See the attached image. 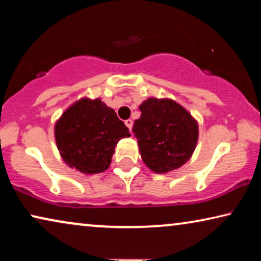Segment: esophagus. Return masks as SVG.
I'll use <instances>...</instances> for the list:
<instances>
[{
    "label": "esophagus",
    "mask_w": 261,
    "mask_h": 261,
    "mask_svg": "<svg viewBox=\"0 0 261 261\" xmlns=\"http://www.w3.org/2000/svg\"><path fill=\"white\" fill-rule=\"evenodd\" d=\"M124 124H126V126L129 128V130H132V127H133V121H132V120H126V121H124Z\"/></svg>",
    "instance_id": "esophagus-1"
}]
</instances>
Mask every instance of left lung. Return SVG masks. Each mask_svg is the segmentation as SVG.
Listing matches in <instances>:
<instances>
[{
	"label": "left lung",
	"mask_w": 261,
	"mask_h": 261,
	"mask_svg": "<svg viewBox=\"0 0 261 261\" xmlns=\"http://www.w3.org/2000/svg\"><path fill=\"white\" fill-rule=\"evenodd\" d=\"M139 109L141 116L134 121L133 133L145 165L155 173L183 166L197 145V121L171 98L149 97Z\"/></svg>",
	"instance_id": "8db88e82"
}]
</instances>
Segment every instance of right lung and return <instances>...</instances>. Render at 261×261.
<instances>
[{
  "label": "right lung",
  "mask_w": 261,
  "mask_h": 261,
  "mask_svg": "<svg viewBox=\"0 0 261 261\" xmlns=\"http://www.w3.org/2000/svg\"><path fill=\"white\" fill-rule=\"evenodd\" d=\"M128 137V128L101 98L78 99L55 124L57 147L63 160L84 174L105 172L116 144Z\"/></svg>",
  "instance_id": "add662e5"
}]
</instances>
